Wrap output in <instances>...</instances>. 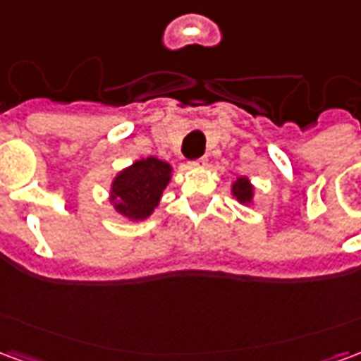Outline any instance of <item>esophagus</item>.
I'll list each match as a JSON object with an SVG mask.
<instances>
[{
  "label": "esophagus",
  "instance_id": "esophagus-1",
  "mask_svg": "<svg viewBox=\"0 0 361 361\" xmlns=\"http://www.w3.org/2000/svg\"><path fill=\"white\" fill-rule=\"evenodd\" d=\"M207 164V160L204 158H199V160H193V162H189V168H203Z\"/></svg>",
  "mask_w": 361,
  "mask_h": 361
}]
</instances>
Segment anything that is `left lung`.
<instances>
[{
  "label": "left lung",
  "instance_id": "1",
  "mask_svg": "<svg viewBox=\"0 0 361 361\" xmlns=\"http://www.w3.org/2000/svg\"><path fill=\"white\" fill-rule=\"evenodd\" d=\"M232 197H234L238 203L245 204V207L253 204V199H255V185L251 183V180L247 176H240V178L232 183Z\"/></svg>",
  "mask_w": 361,
  "mask_h": 361
}]
</instances>
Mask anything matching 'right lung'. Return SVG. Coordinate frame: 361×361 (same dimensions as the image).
I'll list each match as a JSON object with an SVG mask.
<instances>
[{
    "label": "right lung",
    "mask_w": 361,
    "mask_h": 361,
    "mask_svg": "<svg viewBox=\"0 0 361 361\" xmlns=\"http://www.w3.org/2000/svg\"><path fill=\"white\" fill-rule=\"evenodd\" d=\"M173 168L157 157L135 160L119 170L110 183V199L114 211L131 222L147 220L160 204L162 191L172 181Z\"/></svg>",
    "instance_id": "obj_1"
}]
</instances>
